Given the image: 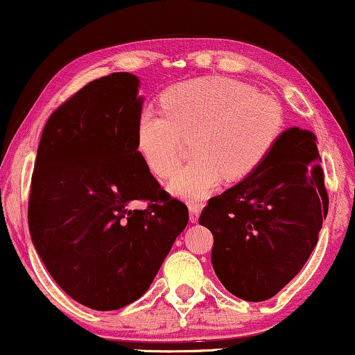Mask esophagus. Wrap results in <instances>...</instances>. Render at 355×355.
Instances as JSON below:
<instances>
[{
  "mask_svg": "<svg viewBox=\"0 0 355 355\" xmlns=\"http://www.w3.org/2000/svg\"><path fill=\"white\" fill-rule=\"evenodd\" d=\"M201 209H203V203H188V211H190V221L191 223L198 221Z\"/></svg>",
  "mask_w": 355,
  "mask_h": 355,
  "instance_id": "esophagus-1",
  "label": "esophagus"
}]
</instances>
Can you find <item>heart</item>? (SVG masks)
<instances>
[{
	"mask_svg": "<svg viewBox=\"0 0 355 355\" xmlns=\"http://www.w3.org/2000/svg\"><path fill=\"white\" fill-rule=\"evenodd\" d=\"M160 105L139 113L136 150L155 177L167 178L180 160L183 139L193 137L196 157L168 182V190L190 203L208 198L226 177L237 182L254 173L285 129L275 98L232 78L177 83L162 93Z\"/></svg>",
	"mask_w": 355,
	"mask_h": 355,
	"instance_id": "b5f03b06",
	"label": "heart"
}]
</instances>
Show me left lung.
I'll return each instance as SVG.
<instances>
[{
  "mask_svg": "<svg viewBox=\"0 0 355 355\" xmlns=\"http://www.w3.org/2000/svg\"><path fill=\"white\" fill-rule=\"evenodd\" d=\"M320 160L315 134L286 129L266 162L201 211L211 263L234 297H275L306 263L329 205Z\"/></svg>",
  "mask_w": 355,
  "mask_h": 355,
  "instance_id": "obj_1",
  "label": "left lung"
}]
</instances>
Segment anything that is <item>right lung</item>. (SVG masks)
<instances>
[{"label": "right lung", "instance_id": "1", "mask_svg": "<svg viewBox=\"0 0 355 355\" xmlns=\"http://www.w3.org/2000/svg\"><path fill=\"white\" fill-rule=\"evenodd\" d=\"M139 80L116 71L62 103L42 131L28 221L57 285L98 311L119 309L149 288L188 208L152 177L136 150ZM132 200H146L132 210Z\"/></svg>", "mask_w": 355, "mask_h": 355}]
</instances>
